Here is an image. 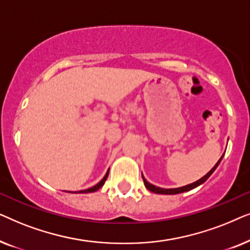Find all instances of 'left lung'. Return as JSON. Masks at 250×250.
<instances>
[{"label": "left lung", "mask_w": 250, "mask_h": 250, "mask_svg": "<svg viewBox=\"0 0 250 250\" xmlns=\"http://www.w3.org/2000/svg\"><path fill=\"white\" fill-rule=\"evenodd\" d=\"M223 156H224V155H223ZM223 156L221 157L220 160H218V162H217L216 164H215V166L209 170V172H208V173L206 174V175L203 176V177H201V179H199L198 181H196V182L188 184V186H184V187H181V188H174V189H164V188L156 187V186H153V184L149 183L148 181H146V180L145 179V176H143V174H142L143 182H145V186H146V189H148L149 191H151V192H153V193H159V194H177V193L187 192V191L192 190V189H194V188L201 186V184H203L204 182H206L208 177H209V176L211 175V174L214 173V170L217 168L218 165H220V163H221L222 158H223Z\"/></svg>", "instance_id": "1"}]
</instances>
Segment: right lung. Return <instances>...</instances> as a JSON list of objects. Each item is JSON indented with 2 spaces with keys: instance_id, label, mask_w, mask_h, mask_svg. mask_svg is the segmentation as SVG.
<instances>
[{
  "instance_id": "add662e5",
  "label": "right lung",
  "mask_w": 250,
  "mask_h": 250,
  "mask_svg": "<svg viewBox=\"0 0 250 250\" xmlns=\"http://www.w3.org/2000/svg\"><path fill=\"white\" fill-rule=\"evenodd\" d=\"M108 174H109V170H108L107 173H105V175L104 176V179H102L98 184H95L94 187H92V188H90V189H86V190L76 191V192H75V193H90V192H95V191L99 190V189H100V188H102V186H104V182H105V180H107V177H108Z\"/></svg>"
}]
</instances>
